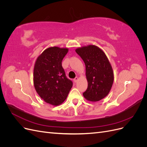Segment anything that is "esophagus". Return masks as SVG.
Instances as JSON below:
<instances>
[{"mask_svg":"<svg viewBox=\"0 0 147 147\" xmlns=\"http://www.w3.org/2000/svg\"><path fill=\"white\" fill-rule=\"evenodd\" d=\"M78 80V77H75V78L74 79V81L75 83H77Z\"/></svg>","mask_w":147,"mask_h":147,"instance_id":"esophagus-1","label":"esophagus"}]
</instances>
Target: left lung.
<instances>
[{
	"mask_svg": "<svg viewBox=\"0 0 147 147\" xmlns=\"http://www.w3.org/2000/svg\"><path fill=\"white\" fill-rule=\"evenodd\" d=\"M86 67L88 88L83 93L89 101L97 102L109 94L114 80V74L105 53L96 45H89L75 50Z\"/></svg>",
	"mask_w": 147,
	"mask_h": 147,
	"instance_id": "left-lung-1",
	"label": "left lung"
}]
</instances>
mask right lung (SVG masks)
<instances>
[{"label": "right lung", "mask_w": 147, "mask_h": 147, "mask_svg": "<svg viewBox=\"0 0 147 147\" xmlns=\"http://www.w3.org/2000/svg\"><path fill=\"white\" fill-rule=\"evenodd\" d=\"M68 51L67 48H48L35 63L33 80L35 91L44 101L54 106L66 99L73 85L62 67V61Z\"/></svg>", "instance_id": "add662e5"}]
</instances>
